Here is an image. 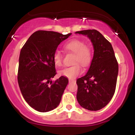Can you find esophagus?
<instances>
[{
    "label": "esophagus",
    "instance_id": "34e87169",
    "mask_svg": "<svg viewBox=\"0 0 135 135\" xmlns=\"http://www.w3.org/2000/svg\"><path fill=\"white\" fill-rule=\"evenodd\" d=\"M74 82H75V80H73V79H69V83H74Z\"/></svg>",
    "mask_w": 135,
    "mask_h": 135
}]
</instances>
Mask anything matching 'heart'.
Segmentation results:
<instances>
[{
    "label": "heart",
    "mask_w": 135,
    "mask_h": 135,
    "mask_svg": "<svg viewBox=\"0 0 135 135\" xmlns=\"http://www.w3.org/2000/svg\"><path fill=\"white\" fill-rule=\"evenodd\" d=\"M65 48L67 51L74 53L75 56L73 60V63L75 64L62 69L60 71L59 74L60 75L72 79L80 75L83 72V69L79 63L84 67H86L90 64L93 56L92 49L89 46L85 45L84 42L79 39L71 40L65 44ZM52 60L56 66L62 65L63 56L61 52L58 51L54 53Z\"/></svg>",
    "instance_id": "1"
}]
</instances>
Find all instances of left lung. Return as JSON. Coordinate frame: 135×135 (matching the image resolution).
I'll return each mask as SVG.
<instances>
[{"label": "left lung", "instance_id": "1", "mask_svg": "<svg viewBox=\"0 0 135 135\" xmlns=\"http://www.w3.org/2000/svg\"><path fill=\"white\" fill-rule=\"evenodd\" d=\"M75 33L88 35L94 47L89 70L77 80V100L82 107L99 110L109 103L115 93L118 63L112 44L98 31L86 30Z\"/></svg>", "mask_w": 135, "mask_h": 135}]
</instances>
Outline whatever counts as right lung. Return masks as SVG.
Returning <instances> with one entry per match:
<instances>
[{
	"instance_id": "1",
	"label": "right lung",
	"mask_w": 135,
	"mask_h": 135,
	"mask_svg": "<svg viewBox=\"0 0 135 135\" xmlns=\"http://www.w3.org/2000/svg\"><path fill=\"white\" fill-rule=\"evenodd\" d=\"M71 34L38 30L21 48L18 84L25 101L38 112L52 110L61 102L69 80L61 76L55 81L51 80L56 74L52 56L58 45Z\"/></svg>"
}]
</instances>
